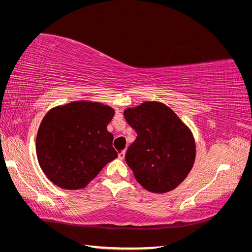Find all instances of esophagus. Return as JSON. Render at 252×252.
I'll use <instances>...</instances> for the list:
<instances>
[{
    "label": "esophagus",
    "mask_w": 252,
    "mask_h": 252,
    "mask_svg": "<svg viewBox=\"0 0 252 252\" xmlns=\"http://www.w3.org/2000/svg\"><path fill=\"white\" fill-rule=\"evenodd\" d=\"M125 155H126V151L125 150H122L119 152V158L120 159H124L125 158Z\"/></svg>",
    "instance_id": "obj_1"
}]
</instances>
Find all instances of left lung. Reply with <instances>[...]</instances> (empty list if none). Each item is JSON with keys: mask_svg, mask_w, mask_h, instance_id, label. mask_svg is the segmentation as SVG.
Here are the masks:
<instances>
[{"mask_svg": "<svg viewBox=\"0 0 252 252\" xmlns=\"http://www.w3.org/2000/svg\"><path fill=\"white\" fill-rule=\"evenodd\" d=\"M124 116L138 134L125 156L136 181L155 193L178 187L195 158V143L189 128L168 106L159 102H145L128 108Z\"/></svg>", "mask_w": 252, "mask_h": 252, "instance_id": "obj_1", "label": "left lung"}]
</instances>
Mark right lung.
I'll return each mask as SVG.
<instances>
[{
  "label": "right lung",
  "mask_w": 252,
  "mask_h": 252,
  "mask_svg": "<svg viewBox=\"0 0 252 252\" xmlns=\"http://www.w3.org/2000/svg\"><path fill=\"white\" fill-rule=\"evenodd\" d=\"M114 110L79 101L59 106L44 117L36 135V156L44 173L63 189H81L118 158L107 125Z\"/></svg>",
  "instance_id": "add662e5"
}]
</instances>
